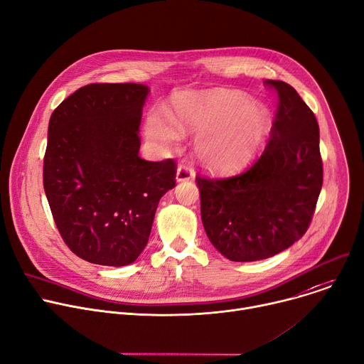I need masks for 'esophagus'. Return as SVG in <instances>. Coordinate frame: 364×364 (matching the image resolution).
<instances>
[{
	"instance_id": "1",
	"label": "esophagus",
	"mask_w": 364,
	"mask_h": 364,
	"mask_svg": "<svg viewBox=\"0 0 364 364\" xmlns=\"http://www.w3.org/2000/svg\"><path fill=\"white\" fill-rule=\"evenodd\" d=\"M191 178H194V171L191 168L186 167V165H180V167L177 168V174H176L177 183L187 181V180H191Z\"/></svg>"
}]
</instances>
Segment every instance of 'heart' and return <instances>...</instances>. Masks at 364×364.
I'll use <instances>...</instances> for the list:
<instances>
[{
  "label": "heart",
  "instance_id": "1",
  "mask_svg": "<svg viewBox=\"0 0 364 364\" xmlns=\"http://www.w3.org/2000/svg\"><path fill=\"white\" fill-rule=\"evenodd\" d=\"M270 124V109L242 92L181 91L173 97L170 117L161 112L148 114L145 136L155 148L170 151L181 135L197 134L199 159L210 170L230 171L255 155Z\"/></svg>",
  "mask_w": 364,
  "mask_h": 364
}]
</instances>
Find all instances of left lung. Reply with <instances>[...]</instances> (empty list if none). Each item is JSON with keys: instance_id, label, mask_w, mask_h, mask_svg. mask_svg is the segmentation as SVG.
I'll use <instances>...</instances> for the list:
<instances>
[{"instance_id": "left-lung-1", "label": "left lung", "mask_w": 364, "mask_h": 364, "mask_svg": "<svg viewBox=\"0 0 364 364\" xmlns=\"http://www.w3.org/2000/svg\"><path fill=\"white\" fill-rule=\"evenodd\" d=\"M279 95L272 139L245 173L196 177L206 235L228 259L270 258L299 241L322 187L319 126L293 87L266 81Z\"/></svg>"}]
</instances>
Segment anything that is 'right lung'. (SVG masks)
I'll use <instances>...</instances> for the list:
<instances>
[{"instance_id":"right-lung-1","label":"right lung","mask_w":364,"mask_h":364,"mask_svg":"<svg viewBox=\"0 0 364 364\" xmlns=\"http://www.w3.org/2000/svg\"><path fill=\"white\" fill-rule=\"evenodd\" d=\"M144 84H90L49 120L43 162L48 202L70 250L122 267L145 250L161 197L176 186V164L139 156Z\"/></svg>"}]
</instances>
